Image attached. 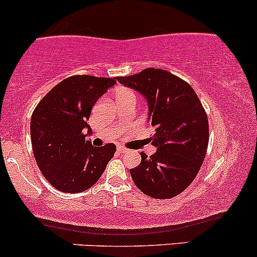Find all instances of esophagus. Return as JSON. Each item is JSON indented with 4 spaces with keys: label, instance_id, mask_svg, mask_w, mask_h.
<instances>
[{
    "label": "esophagus",
    "instance_id": "1",
    "mask_svg": "<svg viewBox=\"0 0 257 257\" xmlns=\"http://www.w3.org/2000/svg\"><path fill=\"white\" fill-rule=\"evenodd\" d=\"M126 151H127V150H126L125 147H122V146H118V147H117L118 153H126Z\"/></svg>",
    "mask_w": 257,
    "mask_h": 257
}]
</instances>
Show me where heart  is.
<instances>
[{
    "mask_svg": "<svg viewBox=\"0 0 257 257\" xmlns=\"http://www.w3.org/2000/svg\"><path fill=\"white\" fill-rule=\"evenodd\" d=\"M114 95H115V100L120 98H126V96H135V93L132 92L131 89L125 87H117L116 89L114 90Z\"/></svg>",
    "mask_w": 257,
    "mask_h": 257,
    "instance_id": "obj_1",
    "label": "heart"
}]
</instances>
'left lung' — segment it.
<instances>
[{"label":"left lung","mask_w":257,"mask_h":257,"mask_svg":"<svg viewBox=\"0 0 257 257\" xmlns=\"http://www.w3.org/2000/svg\"><path fill=\"white\" fill-rule=\"evenodd\" d=\"M139 90L150 106L156 132L151 137L157 152L130 169L135 185L153 198H172L183 192L197 175L208 146V118L192 87L162 68L116 77Z\"/></svg>","instance_id":"obj_1"}]
</instances>
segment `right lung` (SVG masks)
Instances as JSON below:
<instances>
[{
	"instance_id": "add662e5",
	"label": "right lung",
	"mask_w": 257,
	"mask_h": 257,
	"mask_svg": "<svg viewBox=\"0 0 257 257\" xmlns=\"http://www.w3.org/2000/svg\"><path fill=\"white\" fill-rule=\"evenodd\" d=\"M116 78L78 74L63 79L39 101L30 120L33 153L46 180L67 194L94 185L114 157L116 146L94 147L83 130L99 98Z\"/></svg>"
}]
</instances>
